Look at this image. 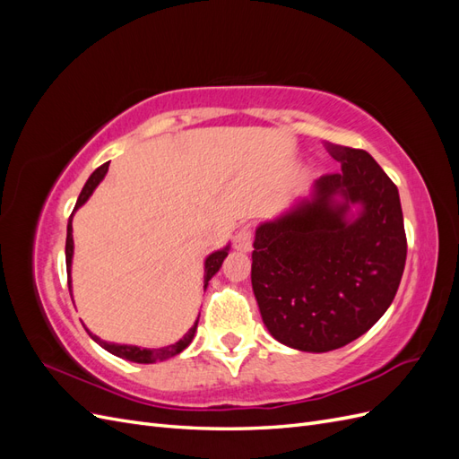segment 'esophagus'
Listing matches in <instances>:
<instances>
[{"label":"esophagus","instance_id":"1","mask_svg":"<svg viewBox=\"0 0 459 459\" xmlns=\"http://www.w3.org/2000/svg\"><path fill=\"white\" fill-rule=\"evenodd\" d=\"M253 241H255V231L253 226H243L233 238V248L239 253L253 251Z\"/></svg>","mask_w":459,"mask_h":459}]
</instances>
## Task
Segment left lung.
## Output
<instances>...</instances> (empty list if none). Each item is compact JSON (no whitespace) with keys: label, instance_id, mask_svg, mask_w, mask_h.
Segmentation results:
<instances>
[{"label":"left lung","instance_id":"1","mask_svg":"<svg viewBox=\"0 0 459 459\" xmlns=\"http://www.w3.org/2000/svg\"><path fill=\"white\" fill-rule=\"evenodd\" d=\"M325 149L341 172L319 178L312 201L260 224L253 251L264 324L304 352L341 349L373 327L391 307L408 253L393 179L362 149ZM351 204H363L356 219L345 218Z\"/></svg>","mask_w":459,"mask_h":459}]
</instances>
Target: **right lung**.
<instances>
[{
    "label": "right lung",
    "mask_w": 459,
    "mask_h": 459,
    "mask_svg": "<svg viewBox=\"0 0 459 459\" xmlns=\"http://www.w3.org/2000/svg\"><path fill=\"white\" fill-rule=\"evenodd\" d=\"M107 170H108V162L101 164L100 169H97V170L88 178V182H86L84 189H82L80 197H78V201H76V206H74L73 214L78 211V208H80L82 204H84V203L90 199L93 189H95L97 186H100V182L105 178ZM73 214H71V218H68V226H66V247H65V255H66V273H68V290H73V287H71V262H73V248H74V241H73ZM228 251H230V247L221 248V251H216V253H212L211 256L206 258V262H204V289H206L208 281H211V277L220 270L221 262H224V258L228 256ZM71 297H73V295H71ZM197 324H199V319L195 322V325H193V327L186 333V337L179 339L176 344L162 346V349H152V351H151V349H140V346H130V344L105 342V341H101L100 337L91 335L90 331H88V333H90V337H91L97 344H101L103 349L108 351L110 354H115V356L124 358V359H130V362H135V364H152V362H159V359L172 358V356L182 352L184 349H187L189 342L193 341V337H195Z\"/></svg>",
    "instance_id": "right-lung-1"
}]
</instances>
